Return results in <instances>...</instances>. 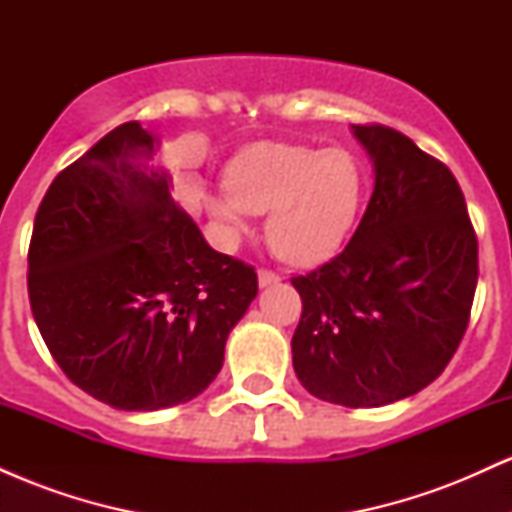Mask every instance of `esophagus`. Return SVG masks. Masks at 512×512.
I'll use <instances>...</instances> for the list:
<instances>
[{
	"label": "esophagus",
	"instance_id": "obj_1",
	"mask_svg": "<svg viewBox=\"0 0 512 512\" xmlns=\"http://www.w3.org/2000/svg\"><path fill=\"white\" fill-rule=\"evenodd\" d=\"M257 279H260V286L264 289V286L279 284L281 276H279V274H274V272H269V269H260V272H257Z\"/></svg>",
	"mask_w": 512,
	"mask_h": 512
}]
</instances>
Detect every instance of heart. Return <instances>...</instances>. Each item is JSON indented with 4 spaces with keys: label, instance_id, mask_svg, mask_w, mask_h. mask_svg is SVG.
I'll use <instances>...</instances> for the list:
<instances>
[{
    "label": "heart",
    "instance_id": "obj_1",
    "mask_svg": "<svg viewBox=\"0 0 512 512\" xmlns=\"http://www.w3.org/2000/svg\"><path fill=\"white\" fill-rule=\"evenodd\" d=\"M223 195H197L226 240L248 233V214L267 216V240L291 264L325 262L344 245L368 195L361 158L346 149L257 144L226 170Z\"/></svg>",
    "mask_w": 512,
    "mask_h": 512
}]
</instances>
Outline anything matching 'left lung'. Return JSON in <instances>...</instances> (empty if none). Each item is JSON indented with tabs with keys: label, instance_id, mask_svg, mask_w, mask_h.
Segmentation results:
<instances>
[{
	"label": "left lung",
	"instance_id": "8db88e82",
	"mask_svg": "<svg viewBox=\"0 0 512 512\" xmlns=\"http://www.w3.org/2000/svg\"><path fill=\"white\" fill-rule=\"evenodd\" d=\"M375 170L349 245L293 276L303 315L293 370L310 395L385 407L443 373L477 291V233L448 166L383 125H351Z\"/></svg>",
	"mask_w": 512,
	"mask_h": 512
}]
</instances>
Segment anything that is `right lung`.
I'll list each match as a JSON object with an SVG mask.
<instances>
[{
	"label": "right lung",
	"instance_id": "add662e5",
	"mask_svg": "<svg viewBox=\"0 0 512 512\" xmlns=\"http://www.w3.org/2000/svg\"><path fill=\"white\" fill-rule=\"evenodd\" d=\"M161 142L125 122L52 180L28 248V298L76 387L125 411L190 402L223 366L257 274L170 195Z\"/></svg>",
	"mask_w": 512,
	"mask_h": 512
}]
</instances>
